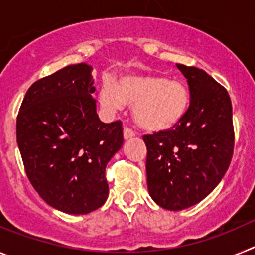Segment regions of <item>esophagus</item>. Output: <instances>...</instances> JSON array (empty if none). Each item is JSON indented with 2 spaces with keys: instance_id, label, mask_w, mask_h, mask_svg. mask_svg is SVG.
<instances>
[{
  "instance_id": "1",
  "label": "esophagus",
  "mask_w": 255,
  "mask_h": 255,
  "mask_svg": "<svg viewBox=\"0 0 255 255\" xmlns=\"http://www.w3.org/2000/svg\"><path fill=\"white\" fill-rule=\"evenodd\" d=\"M132 136H135V132L132 131V130L130 129V128L125 126V128H124V138H125V139H130V138H132Z\"/></svg>"
}]
</instances>
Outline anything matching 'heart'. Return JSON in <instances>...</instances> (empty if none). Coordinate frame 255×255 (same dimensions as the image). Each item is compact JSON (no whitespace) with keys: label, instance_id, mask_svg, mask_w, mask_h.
I'll return each instance as SVG.
<instances>
[{"label":"heart","instance_id":"b5f03b06","mask_svg":"<svg viewBox=\"0 0 255 255\" xmlns=\"http://www.w3.org/2000/svg\"><path fill=\"white\" fill-rule=\"evenodd\" d=\"M189 89L179 79L161 75H126L115 84L106 80L100 91V102L110 114L124 106H132L135 121L149 131L171 129L181 120L189 107Z\"/></svg>","mask_w":255,"mask_h":255}]
</instances>
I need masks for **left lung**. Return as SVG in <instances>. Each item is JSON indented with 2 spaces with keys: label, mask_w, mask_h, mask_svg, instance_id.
<instances>
[{
  "label": "left lung",
  "mask_w": 255,
  "mask_h": 255,
  "mask_svg": "<svg viewBox=\"0 0 255 255\" xmlns=\"http://www.w3.org/2000/svg\"><path fill=\"white\" fill-rule=\"evenodd\" d=\"M188 80L190 105L172 129L144 135L147 184L152 199L168 211L199 203L225 176L234 152L231 100L202 69L177 64Z\"/></svg>",
  "instance_id": "8db88e82"
}]
</instances>
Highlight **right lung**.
Masks as SVG:
<instances>
[{
    "instance_id": "1",
    "label": "right lung",
    "mask_w": 255,
    "mask_h": 255,
    "mask_svg": "<svg viewBox=\"0 0 255 255\" xmlns=\"http://www.w3.org/2000/svg\"><path fill=\"white\" fill-rule=\"evenodd\" d=\"M92 66L70 65L31 84L16 120L26 176L42 199L70 215H87L108 197L106 166L123 147L121 121L97 115Z\"/></svg>"
}]
</instances>
